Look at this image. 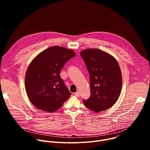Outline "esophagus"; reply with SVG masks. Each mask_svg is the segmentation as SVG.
Masks as SVG:
<instances>
[{"label": "esophagus", "instance_id": "34e87169", "mask_svg": "<svg viewBox=\"0 0 150 150\" xmlns=\"http://www.w3.org/2000/svg\"><path fill=\"white\" fill-rule=\"evenodd\" d=\"M75 96L76 97H79V91H76V93H75Z\"/></svg>", "mask_w": 150, "mask_h": 150}]
</instances>
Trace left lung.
I'll return each instance as SVG.
<instances>
[{
  "label": "left lung",
  "mask_w": 150,
  "mask_h": 150,
  "mask_svg": "<svg viewBox=\"0 0 150 150\" xmlns=\"http://www.w3.org/2000/svg\"><path fill=\"white\" fill-rule=\"evenodd\" d=\"M90 78L91 96L83 103L88 109L100 112L110 108L121 92L122 76L116 59L98 49L81 52Z\"/></svg>",
  "instance_id": "8db88e82"
}]
</instances>
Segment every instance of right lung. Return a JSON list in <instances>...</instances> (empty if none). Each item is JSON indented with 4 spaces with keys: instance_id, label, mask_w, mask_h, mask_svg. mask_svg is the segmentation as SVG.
<instances>
[{
    "instance_id": "obj_1",
    "label": "right lung",
    "mask_w": 150,
    "mask_h": 150,
    "mask_svg": "<svg viewBox=\"0 0 150 150\" xmlns=\"http://www.w3.org/2000/svg\"><path fill=\"white\" fill-rule=\"evenodd\" d=\"M75 56L72 49L52 46L31 61L25 74V85L30 101L38 109L55 112L69 98L71 93L60 73L65 63Z\"/></svg>"
}]
</instances>
